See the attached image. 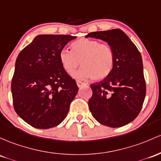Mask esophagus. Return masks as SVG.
Wrapping results in <instances>:
<instances>
[{
    "label": "esophagus",
    "mask_w": 161,
    "mask_h": 161,
    "mask_svg": "<svg viewBox=\"0 0 161 161\" xmlns=\"http://www.w3.org/2000/svg\"><path fill=\"white\" fill-rule=\"evenodd\" d=\"M76 83H77V86L78 87H82V86H86V83L85 82H81V81H76Z\"/></svg>",
    "instance_id": "1"
}]
</instances>
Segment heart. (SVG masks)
<instances>
[{
    "label": "heart",
    "mask_w": 161,
    "mask_h": 161,
    "mask_svg": "<svg viewBox=\"0 0 161 161\" xmlns=\"http://www.w3.org/2000/svg\"><path fill=\"white\" fill-rule=\"evenodd\" d=\"M71 51L63 49L59 56L63 69L71 74L79 66L82 67L73 74L77 79L92 78L101 81L112 73L114 64V53L108 43H101L92 39L82 38L72 42Z\"/></svg>",
    "instance_id": "obj_1"
}]
</instances>
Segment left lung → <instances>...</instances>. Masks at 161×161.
I'll use <instances>...</instances> for the list:
<instances>
[{"label": "left lung", "mask_w": 161, "mask_h": 161, "mask_svg": "<svg viewBox=\"0 0 161 161\" xmlns=\"http://www.w3.org/2000/svg\"><path fill=\"white\" fill-rule=\"evenodd\" d=\"M104 40L112 47L114 64L112 73L91 84L89 110L96 121L111 128L128 125L140 113L146 83L140 52L121 30L89 33L86 36Z\"/></svg>", "instance_id": "obj_1"}]
</instances>
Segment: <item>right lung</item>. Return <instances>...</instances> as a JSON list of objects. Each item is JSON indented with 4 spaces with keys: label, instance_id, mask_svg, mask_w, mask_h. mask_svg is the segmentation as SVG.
<instances>
[{
    "label": "right lung",
    "instance_id": "right-lung-1",
    "mask_svg": "<svg viewBox=\"0 0 161 161\" xmlns=\"http://www.w3.org/2000/svg\"><path fill=\"white\" fill-rule=\"evenodd\" d=\"M75 36L38 35L19 53L11 82L15 112L32 127L48 129L66 118L76 95V82L59 56Z\"/></svg>",
    "mask_w": 161,
    "mask_h": 161
}]
</instances>
